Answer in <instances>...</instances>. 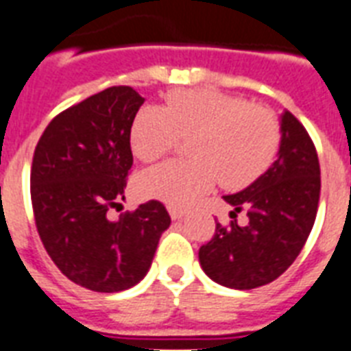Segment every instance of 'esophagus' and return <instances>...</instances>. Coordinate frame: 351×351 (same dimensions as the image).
I'll list each match as a JSON object with an SVG mask.
<instances>
[{"label":"esophagus","mask_w":351,"mask_h":351,"mask_svg":"<svg viewBox=\"0 0 351 351\" xmlns=\"http://www.w3.org/2000/svg\"><path fill=\"white\" fill-rule=\"evenodd\" d=\"M169 215L173 220H180L184 215H186V209H180V208H169Z\"/></svg>","instance_id":"1"}]
</instances>
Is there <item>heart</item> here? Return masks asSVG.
Here are the masks:
<instances>
[{
	"label": "heart",
	"mask_w": 351,
	"mask_h": 351,
	"mask_svg": "<svg viewBox=\"0 0 351 351\" xmlns=\"http://www.w3.org/2000/svg\"><path fill=\"white\" fill-rule=\"evenodd\" d=\"M189 160L160 164L138 176V193L169 206H189L220 186L239 189L271 165L280 125L267 107L250 106L219 90H176L164 107H143L131 125L132 153L156 162L187 138Z\"/></svg>",
	"instance_id": "1"
}]
</instances>
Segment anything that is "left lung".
Here are the masks:
<instances>
[{"label":"left lung","mask_w":351,"mask_h":351,"mask_svg":"<svg viewBox=\"0 0 351 351\" xmlns=\"http://www.w3.org/2000/svg\"><path fill=\"white\" fill-rule=\"evenodd\" d=\"M280 132L278 158L244 191L226 195L233 220L217 222L213 239L198 251L206 275L226 288L253 289L280 277L315 222L321 195L315 145L289 111L280 117ZM240 210L248 213L245 226L236 222Z\"/></svg>","instance_id":"8db88e82"}]
</instances>
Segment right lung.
<instances>
[{"instance_id": "obj_1", "label": "right lung", "mask_w": 351, "mask_h": 351, "mask_svg": "<svg viewBox=\"0 0 351 351\" xmlns=\"http://www.w3.org/2000/svg\"><path fill=\"white\" fill-rule=\"evenodd\" d=\"M143 98L117 85L69 107L47 125L30 167V198L40 239L58 269L98 293L132 288L147 275L171 224L158 200L118 208L132 165L131 125Z\"/></svg>"}]
</instances>
